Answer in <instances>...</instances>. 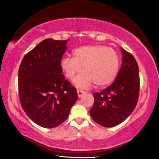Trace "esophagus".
I'll return each instance as SVG.
<instances>
[{
    "mask_svg": "<svg viewBox=\"0 0 159 159\" xmlns=\"http://www.w3.org/2000/svg\"><path fill=\"white\" fill-rule=\"evenodd\" d=\"M77 95H78L80 98H82V97L84 95V94L86 93L85 92L83 91V90H77Z\"/></svg>",
    "mask_w": 159,
    "mask_h": 159,
    "instance_id": "34e87169",
    "label": "esophagus"
}]
</instances>
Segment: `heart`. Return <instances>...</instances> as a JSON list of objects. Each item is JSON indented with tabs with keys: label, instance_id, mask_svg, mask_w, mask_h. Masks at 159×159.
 Listing matches in <instances>:
<instances>
[{
	"label": "heart",
	"instance_id": "1",
	"mask_svg": "<svg viewBox=\"0 0 159 159\" xmlns=\"http://www.w3.org/2000/svg\"><path fill=\"white\" fill-rule=\"evenodd\" d=\"M73 57H65L61 60V66L66 76L74 81L77 88L87 89L95 84L98 88H103L112 84L117 75L119 57L111 47L101 44L84 45L73 51Z\"/></svg>",
	"mask_w": 159,
	"mask_h": 159
}]
</instances>
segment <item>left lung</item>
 <instances>
[{
  "label": "left lung",
  "instance_id": "obj_1",
  "mask_svg": "<svg viewBox=\"0 0 159 159\" xmlns=\"http://www.w3.org/2000/svg\"><path fill=\"white\" fill-rule=\"evenodd\" d=\"M122 65L115 82L100 93H93L94 103L90 111L93 119L103 127H114L125 120L138 102L139 70L132 54L121 48Z\"/></svg>",
  "mask_w": 159,
  "mask_h": 159
}]
</instances>
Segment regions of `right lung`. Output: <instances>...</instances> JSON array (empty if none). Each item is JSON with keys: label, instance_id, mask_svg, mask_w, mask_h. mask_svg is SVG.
Returning a JSON list of instances; mask_svg holds the SVG:
<instances>
[{"label": "right lung", "instance_id": "1", "mask_svg": "<svg viewBox=\"0 0 159 159\" xmlns=\"http://www.w3.org/2000/svg\"><path fill=\"white\" fill-rule=\"evenodd\" d=\"M68 40L47 38L25 55L18 70V91L27 115L41 127L63 123L77 101V90L62 73Z\"/></svg>", "mask_w": 159, "mask_h": 159}]
</instances>
